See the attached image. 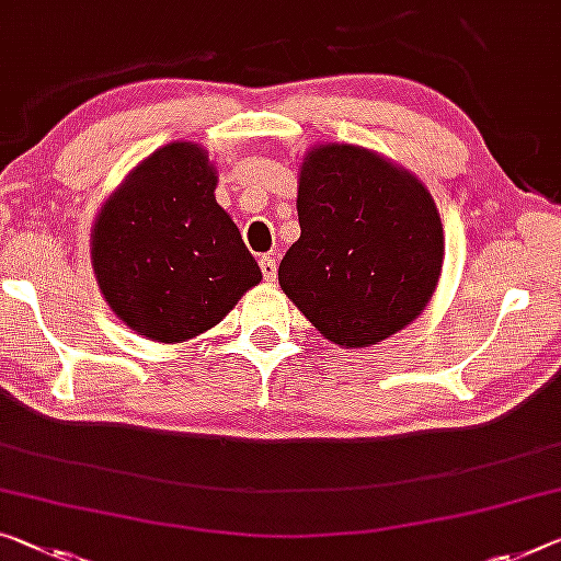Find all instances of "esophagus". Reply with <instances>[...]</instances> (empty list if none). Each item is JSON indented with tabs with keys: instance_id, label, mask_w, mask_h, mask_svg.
<instances>
[{
	"instance_id": "obj_1",
	"label": "esophagus",
	"mask_w": 561,
	"mask_h": 561,
	"mask_svg": "<svg viewBox=\"0 0 561 561\" xmlns=\"http://www.w3.org/2000/svg\"><path fill=\"white\" fill-rule=\"evenodd\" d=\"M261 271L265 280H275V273H278V263H275V255H261Z\"/></svg>"
}]
</instances>
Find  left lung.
<instances>
[{
  "instance_id": "8db88e82",
  "label": "left lung",
  "mask_w": 561,
  "mask_h": 561,
  "mask_svg": "<svg viewBox=\"0 0 561 561\" xmlns=\"http://www.w3.org/2000/svg\"><path fill=\"white\" fill-rule=\"evenodd\" d=\"M298 170L300 238L280 261V288L335 346H376L424 313L442 278L434 197L360 145H316Z\"/></svg>"
}]
</instances>
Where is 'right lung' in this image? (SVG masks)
<instances>
[{
    "label": "right lung",
    "mask_w": 561,
    "mask_h": 561,
    "mask_svg": "<svg viewBox=\"0 0 561 561\" xmlns=\"http://www.w3.org/2000/svg\"><path fill=\"white\" fill-rule=\"evenodd\" d=\"M215 187L208 150L175 140L137 162L98 210L94 278L112 313L142 339L193 341L263 280Z\"/></svg>",
    "instance_id": "1"
}]
</instances>
